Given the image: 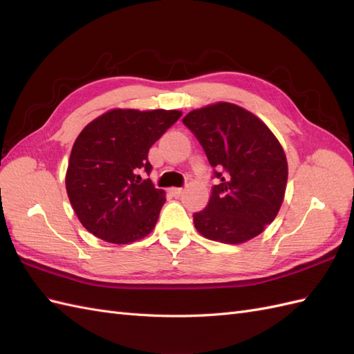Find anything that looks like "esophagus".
<instances>
[{"instance_id": "esophagus-1", "label": "esophagus", "mask_w": 354, "mask_h": 354, "mask_svg": "<svg viewBox=\"0 0 354 354\" xmlns=\"http://www.w3.org/2000/svg\"><path fill=\"white\" fill-rule=\"evenodd\" d=\"M169 192H171V195H173V196H180L181 194H183V189H181V187H173V189H169Z\"/></svg>"}]
</instances>
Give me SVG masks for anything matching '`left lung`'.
Here are the masks:
<instances>
[{"label": "left lung", "instance_id": "obj_1", "mask_svg": "<svg viewBox=\"0 0 354 354\" xmlns=\"http://www.w3.org/2000/svg\"><path fill=\"white\" fill-rule=\"evenodd\" d=\"M183 124L217 178L208 205L194 214L196 230L221 243L255 238L274 220L283 201L288 164L281 143L259 118L232 103L192 111Z\"/></svg>", "mask_w": 354, "mask_h": 354}]
</instances>
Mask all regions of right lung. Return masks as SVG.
I'll return each mask as SVG.
<instances>
[{
  "label": "right lung",
  "instance_id": "1",
  "mask_svg": "<svg viewBox=\"0 0 354 354\" xmlns=\"http://www.w3.org/2000/svg\"><path fill=\"white\" fill-rule=\"evenodd\" d=\"M181 112L113 109L84 128L73 143L66 190L82 226L111 243H130L151 233L165 203L155 189L147 153Z\"/></svg>",
  "mask_w": 354,
  "mask_h": 354
}]
</instances>
